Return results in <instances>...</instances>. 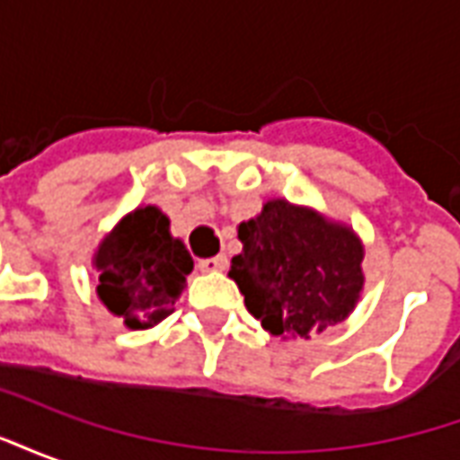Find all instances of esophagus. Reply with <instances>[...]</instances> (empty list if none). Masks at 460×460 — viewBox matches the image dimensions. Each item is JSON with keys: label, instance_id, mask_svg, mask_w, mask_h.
<instances>
[{"label": "esophagus", "instance_id": "34e87169", "mask_svg": "<svg viewBox=\"0 0 460 460\" xmlns=\"http://www.w3.org/2000/svg\"><path fill=\"white\" fill-rule=\"evenodd\" d=\"M226 256H211V259H201L199 261V270L201 273H217V270L226 269Z\"/></svg>", "mask_w": 460, "mask_h": 460}]
</instances>
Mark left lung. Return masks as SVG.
I'll use <instances>...</instances> for the list:
<instances>
[{
	"mask_svg": "<svg viewBox=\"0 0 460 460\" xmlns=\"http://www.w3.org/2000/svg\"><path fill=\"white\" fill-rule=\"evenodd\" d=\"M243 251L231 259L246 308L270 335L323 332L355 310L365 286V249L349 226L308 207L270 199L241 221Z\"/></svg>",
	"mask_w": 460,
	"mask_h": 460,
	"instance_id": "8db88e82",
	"label": "left lung"
}]
</instances>
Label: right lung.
<instances>
[{
  "mask_svg": "<svg viewBox=\"0 0 460 460\" xmlns=\"http://www.w3.org/2000/svg\"><path fill=\"white\" fill-rule=\"evenodd\" d=\"M93 266L105 308L130 330H145L172 315L194 261L157 207H137L101 241Z\"/></svg>",
  "mask_w": 460,
  "mask_h": 460,
  "instance_id": "add662e5",
  "label": "right lung"
}]
</instances>
